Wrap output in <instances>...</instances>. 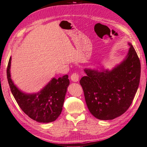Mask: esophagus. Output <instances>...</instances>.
Returning a JSON list of instances; mask_svg holds the SVG:
<instances>
[{"instance_id": "esophagus-1", "label": "esophagus", "mask_w": 147, "mask_h": 147, "mask_svg": "<svg viewBox=\"0 0 147 147\" xmlns=\"http://www.w3.org/2000/svg\"><path fill=\"white\" fill-rule=\"evenodd\" d=\"M70 78L73 82H77L79 80V75L77 73H74L71 75Z\"/></svg>"}]
</instances>
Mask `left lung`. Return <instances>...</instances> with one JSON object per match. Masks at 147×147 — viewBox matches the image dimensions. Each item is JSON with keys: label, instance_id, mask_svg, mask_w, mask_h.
Here are the masks:
<instances>
[{"label": "left lung", "instance_id": "obj_1", "mask_svg": "<svg viewBox=\"0 0 147 147\" xmlns=\"http://www.w3.org/2000/svg\"><path fill=\"white\" fill-rule=\"evenodd\" d=\"M130 46L122 63L112 70H84L86 76L80 83L91 113L101 120H110L129 109L139 85L140 63L135 49Z\"/></svg>", "mask_w": 147, "mask_h": 147}]
</instances>
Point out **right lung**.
Masks as SVG:
<instances>
[{
	"label": "right lung",
	"mask_w": 147,
	"mask_h": 147,
	"mask_svg": "<svg viewBox=\"0 0 147 147\" xmlns=\"http://www.w3.org/2000/svg\"><path fill=\"white\" fill-rule=\"evenodd\" d=\"M11 57L7 66L8 82L13 97L28 116L40 123H50L58 118L63 110L67 89L70 83L68 75L53 78L42 90L35 94H26L18 88L10 75Z\"/></svg>",
	"instance_id": "obj_1"
}]
</instances>
